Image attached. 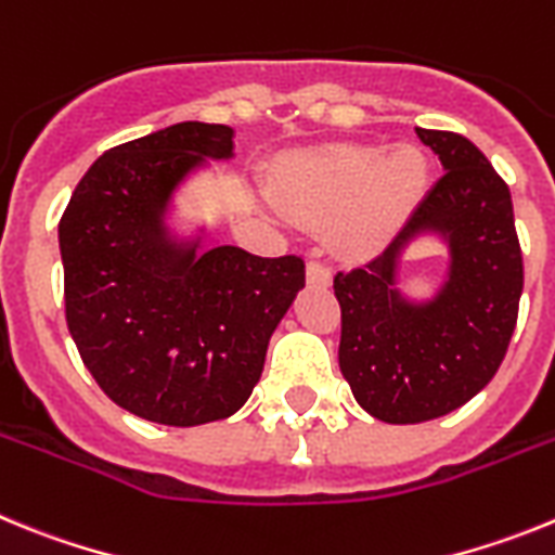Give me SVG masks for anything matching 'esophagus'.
<instances>
[{"instance_id": "34e87169", "label": "esophagus", "mask_w": 555, "mask_h": 555, "mask_svg": "<svg viewBox=\"0 0 555 555\" xmlns=\"http://www.w3.org/2000/svg\"><path fill=\"white\" fill-rule=\"evenodd\" d=\"M308 283H311V286H327V283H331V269L322 261H317V258L308 261Z\"/></svg>"}]
</instances>
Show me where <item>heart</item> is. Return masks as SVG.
Segmentation results:
<instances>
[{
	"label": "heart",
	"mask_w": 555,
	"mask_h": 555,
	"mask_svg": "<svg viewBox=\"0 0 555 555\" xmlns=\"http://www.w3.org/2000/svg\"><path fill=\"white\" fill-rule=\"evenodd\" d=\"M425 185V158L416 146L384 152L375 144H333L294 158L274 194L292 214L333 222L350 247H370L389 233Z\"/></svg>",
	"instance_id": "1"
}]
</instances>
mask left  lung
Masks as SVG:
<instances>
[{"label": "left lung", "mask_w": 555, "mask_h": 555, "mask_svg": "<svg viewBox=\"0 0 555 555\" xmlns=\"http://www.w3.org/2000/svg\"><path fill=\"white\" fill-rule=\"evenodd\" d=\"M416 135L444 175L384 255L333 278L341 375L358 405L391 425L428 423L473 400L503 364L522 294L506 180L459 132L416 127ZM425 229L449 238L451 272L434 301L409 304L393 288L396 255Z\"/></svg>", "instance_id": "8db88e82"}]
</instances>
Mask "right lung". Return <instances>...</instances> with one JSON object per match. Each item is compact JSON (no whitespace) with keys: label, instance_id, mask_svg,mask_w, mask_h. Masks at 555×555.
<instances>
[{"label":"right lung","instance_id":"right-lung-1","mask_svg":"<svg viewBox=\"0 0 555 555\" xmlns=\"http://www.w3.org/2000/svg\"><path fill=\"white\" fill-rule=\"evenodd\" d=\"M233 155L228 125L180 121L113 146L61 217L68 333L100 389L130 414L191 428L235 414L269 338L306 286L300 255L171 242L164 210L180 180Z\"/></svg>","mask_w":555,"mask_h":555}]
</instances>
